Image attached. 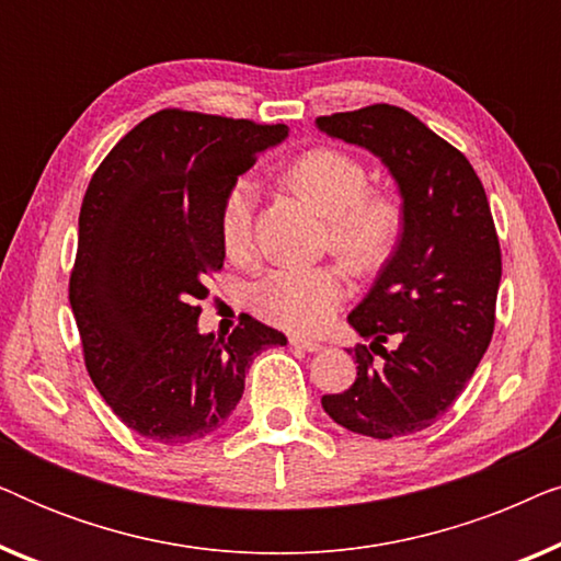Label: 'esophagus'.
<instances>
[{"instance_id": "obj_1", "label": "esophagus", "mask_w": 561, "mask_h": 561, "mask_svg": "<svg viewBox=\"0 0 561 561\" xmlns=\"http://www.w3.org/2000/svg\"><path fill=\"white\" fill-rule=\"evenodd\" d=\"M290 347H298V350H306V352H319L321 350V342L317 340H306V336H290Z\"/></svg>"}]
</instances>
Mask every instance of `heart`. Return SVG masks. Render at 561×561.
Segmentation results:
<instances>
[{"mask_svg":"<svg viewBox=\"0 0 561 561\" xmlns=\"http://www.w3.org/2000/svg\"><path fill=\"white\" fill-rule=\"evenodd\" d=\"M288 181L327 217V240L359 273L378 271L393 257L405 214L396 194L370 186L363 160L336 148H311L288 165ZM257 186L242 175L225 194L219 237L227 257H252ZM347 298V283L334 265H283L250 290L260 319L288 332H319Z\"/></svg>","mask_w":561,"mask_h":561,"instance_id":"1","label":"heart"}]
</instances>
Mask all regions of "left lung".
<instances>
[{
	"label": "left lung",
	"mask_w": 561,
	"mask_h": 561,
	"mask_svg": "<svg viewBox=\"0 0 561 561\" xmlns=\"http://www.w3.org/2000/svg\"><path fill=\"white\" fill-rule=\"evenodd\" d=\"M317 125L373 150L398 181L405 214L393 257L350 313L370 342L355 347L357 378L321 405L373 439L416 434L451 409L493 340L503 263L485 188L455 145L401 106L370 104ZM388 339L399 342L393 351Z\"/></svg>",
	"instance_id": "obj_1"
}]
</instances>
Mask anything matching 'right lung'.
Masks as SVG:
<instances>
[{"instance_id": "1", "label": "right lung", "mask_w": 561, "mask_h": 561, "mask_svg": "<svg viewBox=\"0 0 561 561\" xmlns=\"http://www.w3.org/2000/svg\"><path fill=\"white\" fill-rule=\"evenodd\" d=\"M286 135V125L168 106L129 129L91 175L68 301L91 382L145 439L188 444L217 432L252 359L286 344L252 317L227 340L196 327L206 283L225 265V194Z\"/></svg>"}]
</instances>
